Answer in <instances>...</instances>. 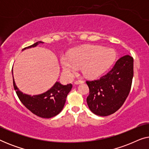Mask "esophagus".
Wrapping results in <instances>:
<instances>
[{
  "label": "esophagus",
  "instance_id": "1",
  "mask_svg": "<svg viewBox=\"0 0 149 149\" xmlns=\"http://www.w3.org/2000/svg\"><path fill=\"white\" fill-rule=\"evenodd\" d=\"M81 83H83V81L82 80H79V81H76L74 82V84L76 85H79V84H81Z\"/></svg>",
  "mask_w": 149,
  "mask_h": 149
}]
</instances>
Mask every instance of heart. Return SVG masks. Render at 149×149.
I'll use <instances>...</instances> for the list:
<instances>
[{"mask_svg": "<svg viewBox=\"0 0 149 149\" xmlns=\"http://www.w3.org/2000/svg\"><path fill=\"white\" fill-rule=\"evenodd\" d=\"M113 49L96 45H86L75 49L70 56L62 55L60 62L63 73L70 77L72 73L81 67L83 74L87 78H96L109 69L115 59Z\"/></svg>", "mask_w": 149, "mask_h": 149, "instance_id": "1", "label": "heart"}]
</instances>
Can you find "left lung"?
Here are the masks:
<instances>
[{"instance_id":"8db88e82","label":"left lung","mask_w":149,"mask_h":149,"mask_svg":"<svg viewBox=\"0 0 149 149\" xmlns=\"http://www.w3.org/2000/svg\"><path fill=\"white\" fill-rule=\"evenodd\" d=\"M134 76V59L121 57L107 74L86 81L89 89L87 103L95 115L104 117L118 111L129 95Z\"/></svg>"}]
</instances>
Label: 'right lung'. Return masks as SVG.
I'll return each mask as SVG.
<instances>
[{"mask_svg":"<svg viewBox=\"0 0 149 149\" xmlns=\"http://www.w3.org/2000/svg\"><path fill=\"white\" fill-rule=\"evenodd\" d=\"M41 43H43V42L38 41L32 45L24 48L22 51L35 47ZM13 81L14 89L22 103L34 115L47 119L55 117L62 111L66 102L67 95L72 87V84L64 85L57 81L54 86L46 92L41 94L30 95L24 93L18 89L14 81L13 76Z\"/></svg>","mask_w":149,"mask_h":149,"instance_id":"1","label":"right lung"}]
</instances>
